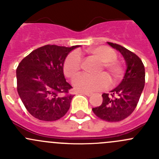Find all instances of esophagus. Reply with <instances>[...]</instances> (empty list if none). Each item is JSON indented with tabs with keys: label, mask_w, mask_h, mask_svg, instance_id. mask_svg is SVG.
<instances>
[{
	"label": "esophagus",
	"mask_w": 159,
	"mask_h": 159,
	"mask_svg": "<svg viewBox=\"0 0 159 159\" xmlns=\"http://www.w3.org/2000/svg\"><path fill=\"white\" fill-rule=\"evenodd\" d=\"M81 94H84V95H86V96L87 97H90L92 95V93H89V92H84V91H81L80 92Z\"/></svg>",
	"instance_id": "1"
}]
</instances>
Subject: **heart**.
<instances>
[{
    "mask_svg": "<svg viewBox=\"0 0 159 159\" xmlns=\"http://www.w3.org/2000/svg\"><path fill=\"white\" fill-rule=\"evenodd\" d=\"M91 57L101 61L98 72L105 69L111 75L113 81H117L122 75L123 68L122 64L116 60L117 54L114 50L108 47H97L88 50ZM64 73L69 78H74L78 75L81 69V58L77 52L70 53L64 62ZM74 87L77 90L84 92H93L101 90L108 87L110 84L109 78L105 73L97 75H90L87 74L79 75L72 81Z\"/></svg>",
    "mask_w": 159,
    "mask_h": 159,
    "instance_id": "b5f03b06",
    "label": "heart"
}]
</instances>
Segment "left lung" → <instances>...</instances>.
<instances>
[{
    "label": "left lung",
    "instance_id": "1",
    "mask_svg": "<svg viewBox=\"0 0 159 159\" xmlns=\"http://www.w3.org/2000/svg\"><path fill=\"white\" fill-rule=\"evenodd\" d=\"M107 43L122 54L126 61V70L119 86L110 91V95L103 93L102 104L92 110L103 120L119 122L130 116L137 107L144 87L145 69L137 54L117 43Z\"/></svg>",
    "mask_w": 159,
    "mask_h": 159
}]
</instances>
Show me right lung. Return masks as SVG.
<instances>
[{
	"label": "right lung",
	"instance_id": "right-lung-1",
	"mask_svg": "<svg viewBox=\"0 0 159 159\" xmlns=\"http://www.w3.org/2000/svg\"><path fill=\"white\" fill-rule=\"evenodd\" d=\"M79 47L45 45L19 63L16 69L18 93L36 119L55 121L69 111L73 95L68 93L72 86L66 82L63 66L68 54Z\"/></svg>",
	"mask_w": 159,
	"mask_h": 159
}]
</instances>
